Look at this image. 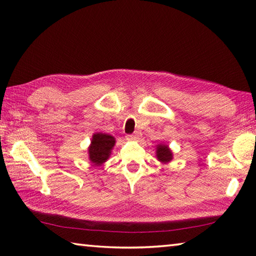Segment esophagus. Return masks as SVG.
Returning a JSON list of instances; mask_svg holds the SVG:
<instances>
[{
	"label": "esophagus",
	"instance_id": "esophagus-1",
	"mask_svg": "<svg viewBox=\"0 0 256 256\" xmlns=\"http://www.w3.org/2000/svg\"><path fill=\"white\" fill-rule=\"evenodd\" d=\"M140 132H134L133 134H128L126 138L128 140H138L140 138Z\"/></svg>",
	"mask_w": 256,
	"mask_h": 256
}]
</instances>
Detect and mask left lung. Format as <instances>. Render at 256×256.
Masks as SVG:
<instances>
[{
	"label": "left lung",
	"instance_id": "left-lung-1",
	"mask_svg": "<svg viewBox=\"0 0 256 256\" xmlns=\"http://www.w3.org/2000/svg\"><path fill=\"white\" fill-rule=\"evenodd\" d=\"M156 153H157V158H158L162 162H167L172 160V154L170 150L164 144H160L157 146Z\"/></svg>",
	"mask_w": 256,
	"mask_h": 256
}]
</instances>
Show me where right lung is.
Returning a JSON list of instances; mask_svg holds the SVG:
<instances>
[{
	"instance_id": "obj_1",
	"label": "right lung",
	"mask_w": 256,
	"mask_h": 256,
	"mask_svg": "<svg viewBox=\"0 0 256 256\" xmlns=\"http://www.w3.org/2000/svg\"><path fill=\"white\" fill-rule=\"evenodd\" d=\"M116 143V140L111 135L106 133H96L94 135L89 148V158L94 165H101L111 154V150Z\"/></svg>"
}]
</instances>
